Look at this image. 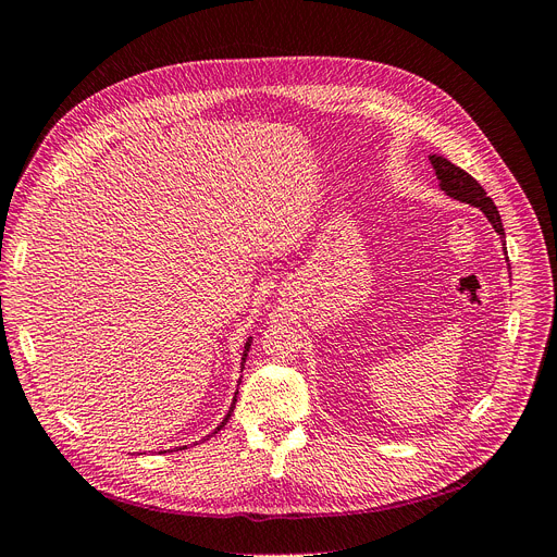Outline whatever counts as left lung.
Instances as JSON below:
<instances>
[{"instance_id":"left-lung-1","label":"left lung","mask_w":557,"mask_h":557,"mask_svg":"<svg viewBox=\"0 0 557 557\" xmlns=\"http://www.w3.org/2000/svg\"><path fill=\"white\" fill-rule=\"evenodd\" d=\"M429 162H431V168H434V172H436L441 190L447 197L475 206V209H480L486 215V220L493 224V230H496L500 236H505L503 220H500V213L496 209V203H493L491 197H486L484 188L475 178H472L468 172H463L461 168H457V164H451L443 156H436V153L429 156Z\"/></svg>"}]
</instances>
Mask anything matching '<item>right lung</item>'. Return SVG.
Masks as SVG:
<instances>
[{"label":"right lung","mask_w":557,"mask_h":557,"mask_svg":"<svg viewBox=\"0 0 557 557\" xmlns=\"http://www.w3.org/2000/svg\"><path fill=\"white\" fill-rule=\"evenodd\" d=\"M250 346H252V337H247V342H245V346H243V358H240V372H243V367H245V358H247V354H250ZM238 385H240V381H238ZM236 395H238V389H236V393H234V399H232V406H230V410H226V416H224V420L215 426V431H213V434H218V431L226 424V422H230V418H232V413H234V408H236ZM213 434H209V436H206V438H201V441H209ZM181 449V447H178ZM183 449H185V445H183ZM172 451H176V449H172Z\"/></svg>","instance_id":"right-lung-1"}]
</instances>
